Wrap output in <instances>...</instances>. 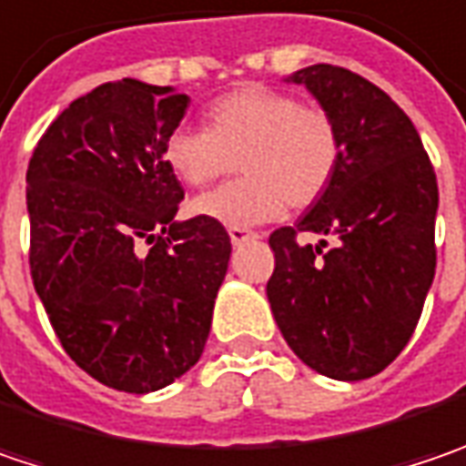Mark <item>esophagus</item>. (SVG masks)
Wrapping results in <instances>:
<instances>
[{
  "instance_id": "1",
  "label": "esophagus",
  "mask_w": 466,
  "mask_h": 466,
  "mask_svg": "<svg viewBox=\"0 0 466 466\" xmlns=\"http://www.w3.org/2000/svg\"><path fill=\"white\" fill-rule=\"evenodd\" d=\"M228 236H230V244L233 246H241L246 244V241H254V238H257V233L244 230V228H230V230H228Z\"/></svg>"
}]
</instances>
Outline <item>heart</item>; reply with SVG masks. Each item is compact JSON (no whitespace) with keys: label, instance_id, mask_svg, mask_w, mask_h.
<instances>
[{"label":"heart","instance_id":"heart-1","mask_svg":"<svg viewBox=\"0 0 466 466\" xmlns=\"http://www.w3.org/2000/svg\"><path fill=\"white\" fill-rule=\"evenodd\" d=\"M209 128L180 126L165 141V162L183 183L207 186L244 170L191 201V212L230 228L275 220L286 201L301 209L328 191L340 165V136L328 112L301 106L268 86H244L212 102Z\"/></svg>","mask_w":466,"mask_h":466}]
</instances>
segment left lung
Wrapping results in <instances>:
<instances>
[{"instance_id":"obj_1","label":"left lung","mask_w":466,"mask_h":466,"mask_svg":"<svg viewBox=\"0 0 466 466\" xmlns=\"http://www.w3.org/2000/svg\"><path fill=\"white\" fill-rule=\"evenodd\" d=\"M283 81L333 117L340 165L301 220L269 236V307L299 360L354 383L383 372L417 328L435 278L438 183L417 128L375 83L336 65ZM299 229L334 246L299 245Z\"/></svg>"}]
</instances>
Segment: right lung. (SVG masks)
<instances>
[{
  "label": "right lung",
  "instance_id": "add662e5",
  "mask_svg": "<svg viewBox=\"0 0 466 466\" xmlns=\"http://www.w3.org/2000/svg\"><path fill=\"white\" fill-rule=\"evenodd\" d=\"M188 102L173 86L105 83L46 128L25 173L35 293L70 360L126 393L197 364L228 272L220 222L175 218L165 141Z\"/></svg>",
  "mask_w": 466,
  "mask_h": 466
}]
</instances>
